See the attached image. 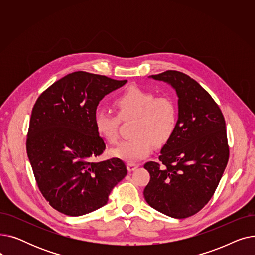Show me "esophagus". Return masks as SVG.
Segmentation results:
<instances>
[{
  "label": "esophagus",
  "mask_w": 255,
  "mask_h": 255,
  "mask_svg": "<svg viewBox=\"0 0 255 255\" xmlns=\"http://www.w3.org/2000/svg\"><path fill=\"white\" fill-rule=\"evenodd\" d=\"M138 166H139V164H138V163H135V162H128V163H127V168H128L129 171L134 170V169L137 168Z\"/></svg>",
  "instance_id": "obj_1"
}]
</instances>
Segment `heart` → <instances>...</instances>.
<instances>
[{"label":"heart","instance_id":"1","mask_svg":"<svg viewBox=\"0 0 255 255\" xmlns=\"http://www.w3.org/2000/svg\"><path fill=\"white\" fill-rule=\"evenodd\" d=\"M116 113L98 106L93 122L98 134L109 143L120 138L121 121L132 120L131 138L113 151L116 157L137 161L149 156L154 144L161 146L175 134L178 126V106L171 97L157 96L151 91L129 88L114 100Z\"/></svg>","mask_w":255,"mask_h":255}]
</instances>
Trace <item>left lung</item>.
Returning a JSON list of instances; mask_svg holds the SVG:
<instances>
[{"label":"left lung","mask_w":255,"mask_h":255,"mask_svg":"<svg viewBox=\"0 0 255 255\" xmlns=\"http://www.w3.org/2000/svg\"><path fill=\"white\" fill-rule=\"evenodd\" d=\"M152 77L176 89L179 119L159 161L143 165L150 172L143 196L165 215L187 218L209 203L229 161L225 120L215 100L190 76L167 70Z\"/></svg>","instance_id":"8db88e82"}]
</instances>
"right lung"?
<instances>
[{
    "label": "right lung",
    "mask_w": 255,
    "mask_h": 255,
    "mask_svg": "<svg viewBox=\"0 0 255 255\" xmlns=\"http://www.w3.org/2000/svg\"><path fill=\"white\" fill-rule=\"evenodd\" d=\"M126 83L76 71L53 83L34 104L26 153L40 192L65 215L80 216L103 207L127 175L119 158L92 161L105 150L94 112L106 94Z\"/></svg>",
    "instance_id": "1"
}]
</instances>
